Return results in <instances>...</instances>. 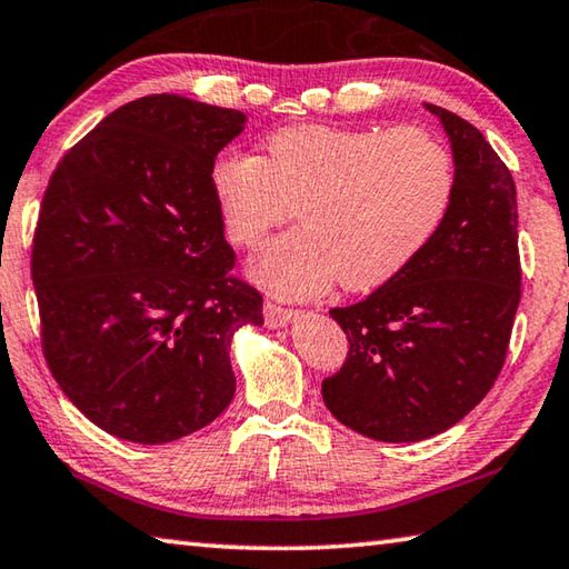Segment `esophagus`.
<instances>
[{"label":"esophagus","mask_w":569,"mask_h":569,"mask_svg":"<svg viewBox=\"0 0 569 569\" xmlns=\"http://www.w3.org/2000/svg\"><path fill=\"white\" fill-rule=\"evenodd\" d=\"M300 315L292 307H282V305H274V302H264V322L267 327H287L290 325L295 317Z\"/></svg>","instance_id":"esophagus-1"}]
</instances>
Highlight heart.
<instances>
[{"instance_id": "1", "label": "heart", "mask_w": 569, "mask_h": 569, "mask_svg": "<svg viewBox=\"0 0 569 569\" xmlns=\"http://www.w3.org/2000/svg\"><path fill=\"white\" fill-rule=\"evenodd\" d=\"M209 187L227 237L254 247L297 207L302 227L252 259V277L282 297H312L335 279L367 292L402 274L450 212L457 169L422 127L300 124L267 137L264 157L219 154Z\"/></svg>"}]
</instances>
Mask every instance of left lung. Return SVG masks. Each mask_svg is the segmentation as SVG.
<instances>
[{
	"mask_svg": "<svg viewBox=\"0 0 569 569\" xmlns=\"http://www.w3.org/2000/svg\"><path fill=\"white\" fill-rule=\"evenodd\" d=\"M450 134L457 189L440 232L367 300L335 307L350 352L322 382L337 420L380 442L450 430L492 390L520 305L517 192L477 127L427 104Z\"/></svg>",
	"mask_w": 569,
	"mask_h": 569,
	"instance_id": "1",
	"label": "left lung"
}]
</instances>
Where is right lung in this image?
Returning <instances> with one entry per match:
<instances>
[{"label": "right lung", "mask_w": 569, "mask_h": 569, "mask_svg": "<svg viewBox=\"0 0 569 569\" xmlns=\"http://www.w3.org/2000/svg\"><path fill=\"white\" fill-rule=\"evenodd\" d=\"M244 114L179 94L114 109L59 159L32 239L49 372L129 442L202 430L234 397L229 342L262 325L209 187Z\"/></svg>", "instance_id": "right-lung-1"}]
</instances>
